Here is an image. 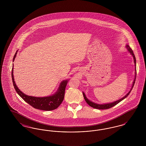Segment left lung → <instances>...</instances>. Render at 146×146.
<instances>
[{"label":"left lung","instance_id":"left-lung-1","mask_svg":"<svg viewBox=\"0 0 146 146\" xmlns=\"http://www.w3.org/2000/svg\"><path fill=\"white\" fill-rule=\"evenodd\" d=\"M125 47H126V48L127 50V51H128L132 55V56H133V59H134V61H135V65H136V57H135V56L133 52V51H132V49L130 48V47L129 46V45L128 44H126V46H125ZM129 93H128V94H127L125 96L123 97V98H121L120 100L118 101V102H115V103H114V104H110V105H104H104H102V104H94V103L91 102L90 101H89L86 98V97H85V100L86 102L88 104H89L90 106H91L92 107H94V108H95L103 109V110H104V109H106V108H111V107L114 106V105L117 104L120 101H121V100H122L123 98H124L125 97H126L127 95H129Z\"/></svg>","mask_w":146,"mask_h":146}]
</instances>
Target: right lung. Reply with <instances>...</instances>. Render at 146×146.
Returning a JSON list of instances; mask_svg holds the SVG:
<instances>
[{
  "instance_id": "add662e5",
  "label": "right lung",
  "mask_w": 146,
  "mask_h": 146,
  "mask_svg": "<svg viewBox=\"0 0 146 146\" xmlns=\"http://www.w3.org/2000/svg\"><path fill=\"white\" fill-rule=\"evenodd\" d=\"M17 53V52L16 51L13 58V62L16 58ZM12 77L14 88L17 93L20 95L21 98H22L24 101H25L27 104L32 106L35 108L43 111H52L58 108V106L62 102L64 96L66 86L68 83L67 80H66L64 82L63 81V82H62V85H61L62 88L59 91V93L56 96L54 97L50 96L48 98L46 97L44 98H36L35 97H31V96L28 97L25 96L18 89L16 84H15L13 71H12Z\"/></svg>"
}]
</instances>
